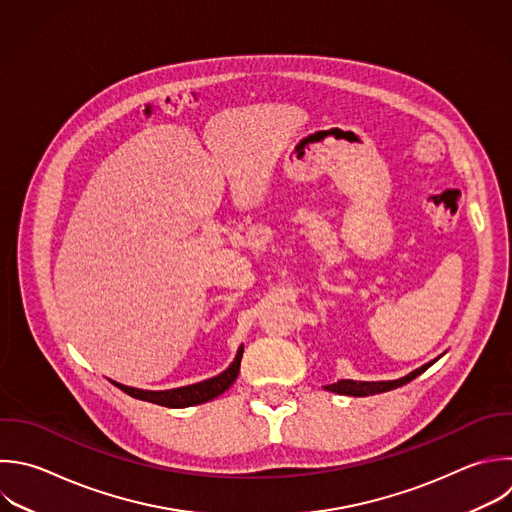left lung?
<instances>
[{"instance_id": "1", "label": "left lung", "mask_w": 512, "mask_h": 512, "mask_svg": "<svg viewBox=\"0 0 512 512\" xmlns=\"http://www.w3.org/2000/svg\"><path fill=\"white\" fill-rule=\"evenodd\" d=\"M442 356V354H440ZM438 356V358H440ZM438 358H434L432 362H426L424 366L412 370L410 374L398 378V380H378V382H362V380H338L336 384H330V386H324L326 390L330 392H336V394H342V396H370V394H380V392H388V390H394L398 386H404L408 384L410 380H414L418 374H422L428 366H432Z\"/></svg>"}]
</instances>
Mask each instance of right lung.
Segmentation results:
<instances>
[{"mask_svg":"<svg viewBox=\"0 0 512 512\" xmlns=\"http://www.w3.org/2000/svg\"><path fill=\"white\" fill-rule=\"evenodd\" d=\"M244 354V346L238 348L234 362L220 372L214 378H208L204 382H196L190 386H180V388H172V390H142V388H134V386H126L120 382H114V386H118L120 390H124L126 394L138 398V400H146V402H154L160 406H168V408H186V406H196V404H204L216 396H220L222 392H226L234 380L238 378L240 372V360Z\"/></svg>","mask_w":512,"mask_h":512,"instance_id":"right-lung-1","label":"right lung"}]
</instances>
